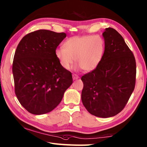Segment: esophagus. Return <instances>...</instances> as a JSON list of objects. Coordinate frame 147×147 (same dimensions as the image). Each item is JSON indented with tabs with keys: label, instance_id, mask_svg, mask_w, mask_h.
Instances as JSON below:
<instances>
[{
	"label": "esophagus",
	"instance_id": "1",
	"mask_svg": "<svg viewBox=\"0 0 147 147\" xmlns=\"http://www.w3.org/2000/svg\"><path fill=\"white\" fill-rule=\"evenodd\" d=\"M73 80H77L79 78V76L77 75V74H73Z\"/></svg>",
	"mask_w": 147,
	"mask_h": 147
}]
</instances>
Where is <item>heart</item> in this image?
Instances as JSON below:
<instances>
[{"instance_id": "1", "label": "heart", "mask_w": 147, "mask_h": 147, "mask_svg": "<svg viewBox=\"0 0 147 147\" xmlns=\"http://www.w3.org/2000/svg\"><path fill=\"white\" fill-rule=\"evenodd\" d=\"M104 50V41L100 36H74L65 42L63 48L56 50L55 56L64 69H70L75 61L77 69L89 72L100 64Z\"/></svg>"}]
</instances>
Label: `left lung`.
Here are the masks:
<instances>
[{
  "mask_svg": "<svg viewBox=\"0 0 147 147\" xmlns=\"http://www.w3.org/2000/svg\"><path fill=\"white\" fill-rule=\"evenodd\" d=\"M103 58L97 67L82 76V101L91 115L107 118L123 110L134 90L136 62L119 32L106 28Z\"/></svg>",
  "mask_w": 147,
  "mask_h": 147,
  "instance_id": "left-lung-1",
  "label": "left lung"
}]
</instances>
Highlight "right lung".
Returning <instances> with one entry per match:
<instances>
[{"label": "right lung", "instance_id": "1", "mask_svg": "<svg viewBox=\"0 0 147 147\" xmlns=\"http://www.w3.org/2000/svg\"><path fill=\"white\" fill-rule=\"evenodd\" d=\"M64 32L38 30L24 36L15 53V93L29 113L41 115L57 107L73 83L70 71L62 68L55 56Z\"/></svg>", "mask_w": 147, "mask_h": 147}]
</instances>
